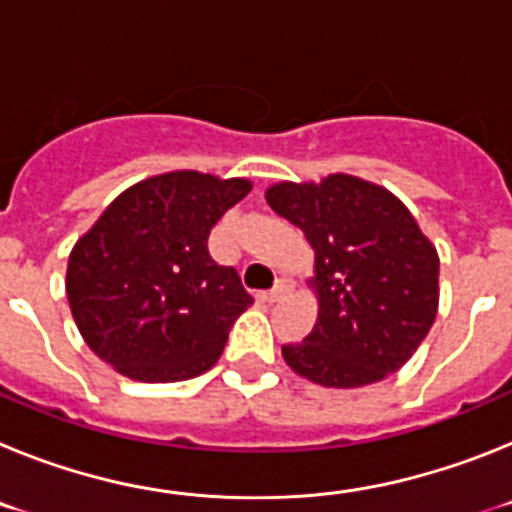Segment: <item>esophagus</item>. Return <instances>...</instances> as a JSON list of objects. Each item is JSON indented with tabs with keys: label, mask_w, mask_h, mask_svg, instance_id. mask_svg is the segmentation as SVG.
<instances>
[{
	"label": "esophagus",
	"mask_w": 512,
	"mask_h": 512,
	"mask_svg": "<svg viewBox=\"0 0 512 512\" xmlns=\"http://www.w3.org/2000/svg\"><path fill=\"white\" fill-rule=\"evenodd\" d=\"M289 292H292V282H289V279H279L277 287L269 289V292L264 295V300L266 302H277V300H282L284 295H289Z\"/></svg>",
	"instance_id": "34e87169"
}]
</instances>
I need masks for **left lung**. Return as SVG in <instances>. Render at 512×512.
Returning <instances> with one entry per match:
<instances>
[{
  "label": "left lung",
  "instance_id": "obj_1",
  "mask_svg": "<svg viewBox=\"0 0 512 512\" xmlns=\"http://www.w3.org/2000/svg\"><path fill=\"white\" fill-rule=\"evenodd\" d=\"M271 210L315 251L318 320L282 346L287 366L323 387H364L408 364L438 312V253L390 189L351 174L266 189Z\"/></svg>",
  "mask_w": 512,
  "mask_h": 512
}]
</instances>
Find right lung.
Returning <instances> with one entry per match:
<instances>
[{"mask_svg":"<svg viewBox=\"0 0 512 512\" xmlns=\"http://www.w3.org/2000/svg\"><path fill=\"white\" fill-rule=\"evenodd\" d=\"M248 179L169 171L117 194L71 248L66 297L81 338L122 377L182 382L207 372L253 297L207 251Z\"/></svg>","mask_w":512,"mask_h":512,"instance_id":"add662e5","label":"right lung"}]
</instances>
